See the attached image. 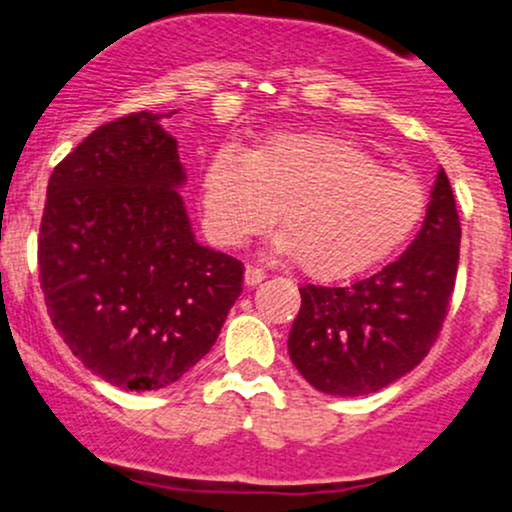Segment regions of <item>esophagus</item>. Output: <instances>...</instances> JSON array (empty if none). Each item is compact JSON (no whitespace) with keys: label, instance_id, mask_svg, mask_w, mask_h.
<instances>
[{"label":"esophagus","instance_id":"obj_1","mask_svg":"<svg viewBox=\"0 0 512 512\" xmlns=\"http://www.w3.org/2000/svg\"><path fill=\"white\" fill-rule=\"evenodd\" d=\"M264 269H257V267H252V264H248V267H245V284L248 286H257L260 284V281H264Z\"/></svg>","mask_w":512,"mask_h":512}]
</instances>
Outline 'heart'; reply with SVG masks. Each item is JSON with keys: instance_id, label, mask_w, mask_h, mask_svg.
<instances>
[{"instance_id": "heart-1", "label": "heart", "mask_w": 512, "mask_h": 512, "mask_svg": "<svg viewBox=\"0 0 512 512\" xmlns=\"http://www.w3.org/2000/svg\"><path fill=\"white\" fill-rule=\"evenodd\" d=\"M276 221L279 255L320 279L385 262L414 236L426 190L414 175L380 168L330 132H281L248 154L221 149L202 182V219L214 243L238 248Z\"/></svg>"}]
</instances>
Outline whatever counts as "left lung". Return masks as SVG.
I'll return each mask as SVG.
<instances>
[{
    "instance_id": "obj_1",
    "label": "left lung",
    "mask_w": 512,
    "mask_h": 512,
    "mask_svg": "<svg viewBox=\"0 0 512 512\" xmlns=\"http://www.w3.org/2000/svg\"><path fill=\"white\" fill-rule=\"evenodd\" d=\"M460 238L455 197L440 168L424 226L399 260L351 286H303L289 334L298 373L325 395L361 397L419 366L448 315Z\"/></svg>"
}]
</instances>
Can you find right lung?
Returning <instances> with one entry per match:
<instances>
[{"label": "right lung", "mask_w": 512, "mask_h": 512, "mask_svg": "<svg viewBox=\"0 0 512 512\" xmlns=\"http://www.w3.org/2000/svg\"><path fill=\"white\" fill-rule=\"evenodd\" d=\"M173 113L142 110L88 134L52 170L40 221L52 325L91 373L122 390L180 380L209 354L243 291V262L195 240L178 142L161 125Z\"/></svg>", "instance_id": "right-lung-1"}]
</instances>
